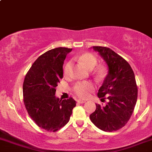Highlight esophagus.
<instances>
[{
    "label": "esophagus",
    "instance_id": "obj_1",
    "mask_svg": "<svg viewBox=\"0 0 152 152\" xmlns=\"http://www.w3.org/2000/svg\"><path fill=\"white\" fill-rule=\"evenodd\" d=\"M77 102H78V103H80V104H83V103L86 102V101H84V100H81V99H78V100H77Z\"/></svg>",
    "mask_w": 152,
    "mask_h": 152
}]
</instances>
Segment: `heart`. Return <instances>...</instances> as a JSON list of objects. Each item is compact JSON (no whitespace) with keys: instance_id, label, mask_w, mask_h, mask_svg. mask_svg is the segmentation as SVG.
Instances as JSON below:
<instances>
[{"instance_id":"1","label":"heart","mask_w":152,"mask_h":152,"mask_svg":"<svg viewBox=\"0 0 152 152\" xmlns=\"http://www.w3.org/2000/svg\"><path fill=\"white\" fill-rule=\"evenodd\" d=\"M76 60L81 61L87 66L88 69H93L97 63V58L94 54L91 53H83L81 56L77 57ZM72 70V62L67 61L64 66V74L65 76H69ZM104 72V69H99L97 71L98 75H102ZM94 85L91 82L81 81L77 83L73 86V93L81 99H86L90 96V94L94 91Z\"/></svg>"}]
</instances>
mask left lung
<instances>
[{"label":"left lung","instance_id":"left-lung-1","mask_svg":"<svg viewBox=\"0 0 152 152\" xmlns=\"http://www.w3.org/2000/svg\"><path fill=\"white\" fill-rule=\"evenodd\" d=\"M108 65L109 73L98 92L99 98L109 102L105 106L96 104L90 115L98 128L112 132L122 128L130 120L138 97L135 75L128 61L107 47L93 46Z\"/></svg>","mask_w":152,"mask_h":152}]
</instances>
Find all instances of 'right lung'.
Wrapping results in <instances>:
<instances>
[{
	"instance_id": "add662e5",
	"label": "right lung",
	"mask_w": 152,
	"mask_h": 152,
	"mask_svg": "<svg viewBox=\"0 0 152 152\" xmlns=\"http://www.w3.org/2000/svg\"><path fill=\"white\" fill-rule=\"evenodd\" d=\"M72 48L49 50L40 56L26 74L23 99L30 117L38 127L56 132L69 122L76 102L72 97L60 100L56 87L63 78V64Z\"/></svg>"
}]
</instances>
